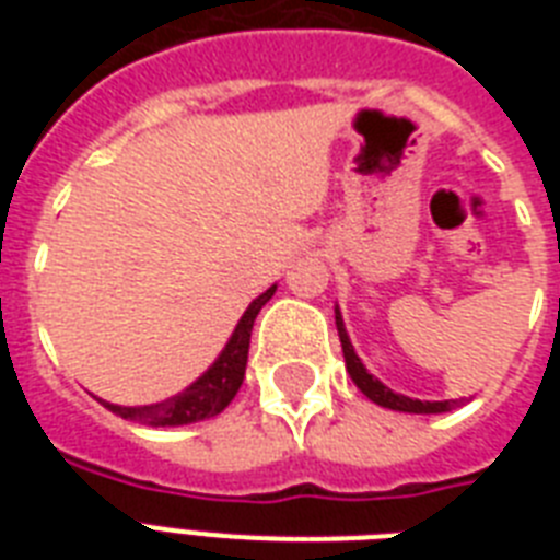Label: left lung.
<instances>
[{
	"instance_id": "obj_1",
	"label": "left lung",
	"mask_w": 560,
	"mask_h": 560,
	"mask_svg": "<svg viewBox=\"0 0 560 560\" xmlns=\"http://www.w3.org/2000/svg\"><path fill=\"white\" fill-rule=\"evenodd\" d=\"M337 334H340V342H342V358H346V369H349L351 381L358 383V389L366 395L369 400L374 404H381L386 409H398V412H418V416H430V412H447L453 409L459 400H416V398H407V395H398V392H392L389 386H383L377 377L366 372V366L360 363V358L354 354L351 349V340L349 334H346V325H342V316L337 311Z\"/></svg>"
}]
</instances>
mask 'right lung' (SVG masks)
<instances>
[{
	"instance_id": "add662e5",
	"label": "right lung",
	"mask_w": 560,
	"mask_h": 560,
	"mask_svg": "<svg viewBox=\"0 0 560 560\" xmlns=\"http://www.w3.org/2000/svg\"><path fill=\"white\" fill-rule=\"evenodd\" d=\"M276 288H270L267 293L255 299L253 305L246 307V314L241 316L232 340L226 342V349L214 360V366L202 374L200 381L191 383L186 392H179L174 398L162 400V404H153V407H118V404H107L116 416L130 418V421H139V424L148 427H179L191 424V421H202V418H211L223 412L229 407V400L235 398L241 383H244L246 372V358H249V337H253L255 316L267 302L272 299Z\"/></svg>"
}]
</instances>
